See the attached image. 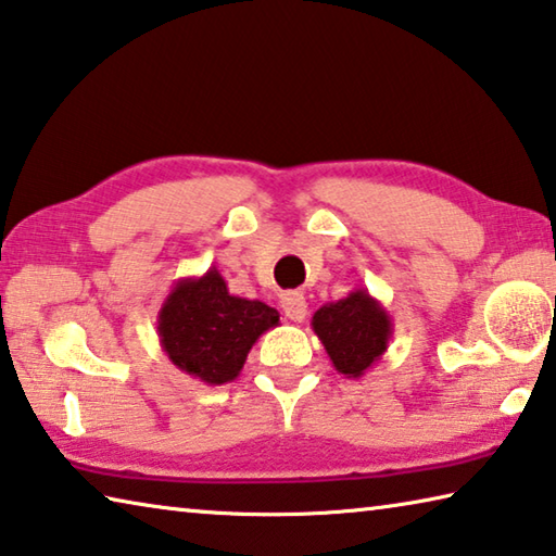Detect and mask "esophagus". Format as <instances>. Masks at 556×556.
Instances as JSON below:
<instances>
[{
    "mask_svg": "<svg viewBox=\"0 0 556 556\" xmlns=\"http://www.w3.org/2000/svg\"><path fill=\"white\" fill-rule=\"evenodd\" d=\"M281 311H285V316L289 320H294V323L304 320L308 313V304H306L304 294H299V291H289V294L281 296Z\"/></svg>",
    "mask_w": 556,
    "mask_h": 556,
    "instance_id": "1",
    "label": "esophagus"
}]
</instances>
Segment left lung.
Masks as SVG:
<instances>
[{
	"label": "left lung",
	"mask_w": 556,
	"mask_h": 556,
	"mask_svg": "<svg viewBox=\"0 0 556 556\" xmlns=\"http://www.w3.org/2000/svg\"><path fill=\"white\" fill-rule=\"evenodd\" d=\"M311 328L326 348L332 367L348 379L365 377L389 350L393 320L367 289L350 291L345 299L323 304Z\"/></svg>",
	"instance_id": "8db88e82"
}]
</instances>
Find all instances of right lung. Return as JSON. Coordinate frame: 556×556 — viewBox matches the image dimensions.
Instances as JSON below:
<instances>
[{
  "instance_id": "obj_1",
  "label": "right lung",
  "mask_w": 556,
  "mask_h": 556,
  "mask_svg": "<svg viewBox=\"0 0 556 556\" xmlns=\"http://www.w3.org/2000/svg\"><path fill=\"white\" fill-rule=\"evenodd\" d=\"M279 326V311L233 296L216 267L181 277L157 311V336L169 362L208 387L233 381L262 332Z\"/></svg>"
}]
</instances>
